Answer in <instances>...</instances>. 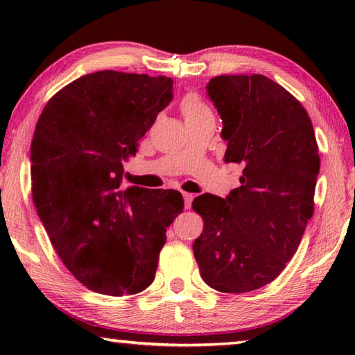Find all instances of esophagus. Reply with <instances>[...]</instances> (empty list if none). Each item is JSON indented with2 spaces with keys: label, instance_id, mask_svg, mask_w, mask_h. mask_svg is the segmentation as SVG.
Wrapping results in <instances>:
<instances>
[{
  "label": "esophagus",
  "instance_id": "1",
  "mask_svg": "<svg viewBox=\"0 0 355 355\" xmlns=\"http://www.w3.org/2000/svg\"><path fill=\"white\" fill-rule=\"evenodd\" d=\"M183 199H184V208L186 209L191 208V203H192V199H194V196L189 194V192H183Z\"/></svg>",
  "mask_w": 355,
  "mask_h": 355
}]
</instances>
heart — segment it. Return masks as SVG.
<instances>
[{"label": "heart", "instance_id": "heart-1", "mask_svg": "<svg viewBox=\"0 0 355 355\" xmlns=\"http://www.w3.org/2000/svg\"><path fill=\"white\" fill-rule=\"evenodd\" d=\"M208 112L205 106L202 105V101L194 97V95H189L183 100V114L184 117H192V116H200V114Z\"/></svg>", "mask_w": 355, "mask_h": 355}]
</instances>
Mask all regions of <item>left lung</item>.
Segmentation results:
<instances>
[{
    "mask_svg": "<svg viewBox=\"0 0 355 355\" xmlns=\"http://www.w3.org/2000/svg\"><path fill=\"white\" fill-rule=\"evenodd\" d=\"M207 95L222 120L224 161L241 166L243 177L225 199L207 192L192 202L205 224L192 250L208 286L254 291L284 271L313 216V125L290 92L263 75L214 76Z\"/></svg>",
    "mask_w": 355,
    "mask_h": 355,
    "instance_id": "obj_1",
    "label": "left lung"
}]
</instances>
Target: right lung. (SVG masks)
Masks as SVG:
<instances>
[{
	"mask_svg": "<svg viewBox=\"0 0 355 355\" xmlns=\"http://www.w3.org/2000/svg\"><path fill=\"white\" fill-rule=\"evenodd\" d=\"M172 91L167 76L95 71L61 89L35 125L34 205L62 263L95 293L146 290L166 228L183 211L178 191L123 188V163Z\"/></svg>",
	"mask_w": 355,
	"mask_h": 355,
	"instance_id": "add662e5",
	"label": "right lung"
}]
</instances>
